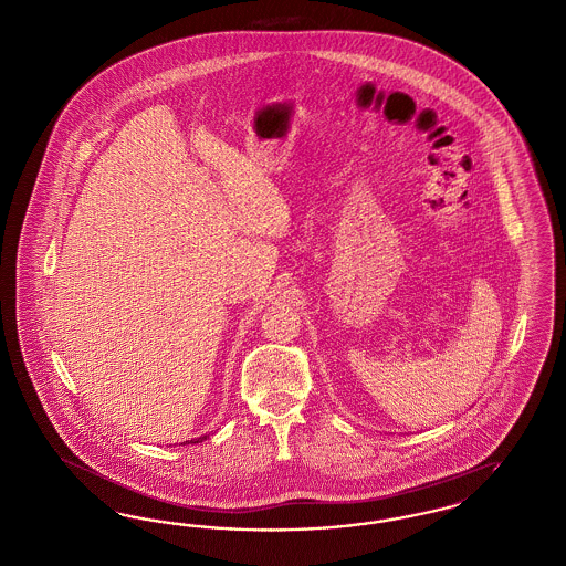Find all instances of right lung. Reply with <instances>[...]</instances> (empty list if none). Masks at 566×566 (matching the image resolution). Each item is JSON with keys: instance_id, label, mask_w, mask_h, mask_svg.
Masks as SVG:
<instances>
[{"instance_id": "add662e5", "label": "right lung", "mask_w": 566, "mask_h": 566, "mask_svg": "<svg viewBox=\"0 0 566 566\" xmlns=\"http://www.w3.org/2000/svg\"><path fill=\"white\" fill-rule=\"evenodd\" d=\"M206 439H208V434H201L197 439H190L189 443H199V441H206Z\"/></svg>"}]
</instances>
